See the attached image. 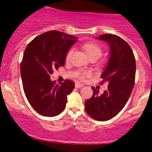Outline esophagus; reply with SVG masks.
Returning a JSON list of instances; mask_svg holds the SVG:
<instances>
[{
  "instance_id": "esophagus-1",
  "label": "esophagus",
  "mask_w": 152,
  "mask_h": 152,
  "mask_svg": "<svg viewBox=\"0 0 152 152\" xmlns=\"http://www.w3.org/2000/svg\"><path fill=\"white\" fill-rule=\"evenodd\" d=\"M75 86H76V88H81L82 86H83V85L79 83H75Z\"/></svg>"
}]
</instances>
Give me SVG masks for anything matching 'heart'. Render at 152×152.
<instances>
[{
    "mask_svg": "<svg viewBox=\"0 0 152 152\" xmlns=\"http://www.w3.org/2000/svg\"><path fill=\"white\" fill-rule=\"evenodd\" d=\"M83 50L86 51V53L88 56L90 58H95L96 59H98L99 58H100L102 55V49L99 47L98 45L95 44V43H85V44L83 45ZM73 50L72 49L69 50L68 51L67 54H66V61H69L70 60L71 54H72ZM88 73L86 72V71H83V72H81L79 74V76L81 78H84L86 76H88Z\"/></svg>",
    "mask_w": 152,
    "mask_h": 152,
    "instance_id": "1",
    "label": "heart"
}]
</instances>
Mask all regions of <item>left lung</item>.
Segmentation results:
<instances>
[{
  "mask_svg": "<svg viewBox=\"0 0 152 152\" xmlns=\"http://www.w3.org/2000/svg\"><path fill=\"white\" fill-rule=\"evenodd\" d=\"M97 39L107 43L110 48L109 61L101 75L102 83H108V89L99 94L92 87L93 96L85 102V110L94 119L106 121L117 115L129 99L135 81L136 60L129 45L119 36L103 34Z\"/></svg>",
  "mask_w": 152,
  "mask_h": 152,
  "instance_id": "obj_1",
  "label": "left lung"
}]
</instances>
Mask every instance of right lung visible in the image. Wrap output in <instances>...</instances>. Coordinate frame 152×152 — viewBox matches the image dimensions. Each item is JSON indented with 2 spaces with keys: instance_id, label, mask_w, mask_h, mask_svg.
Instances as JSON below:
<instances>
[{
  "instance_id": "right-lung-1",
  "label": "right lung",
  "mask_w": 152,
  "mask_h": 152,
  "mask_svg": "<svg viewBox=\"0 0 152 152\" xmlns=\"http://www.w3.org/2000/svg\"><path fill=\"white\" fill-rule=\"evenodd\" d=\"M77 38L58 31L38 36L28 43L20 64L23 87L28 102L40 114L56 116L66 107L75 84L70 80L55 85L53 70L64 66L66 54Z\"/></svg>"
}]
</instances>
